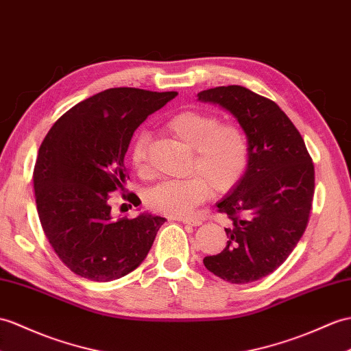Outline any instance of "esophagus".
Returning <instances> with one entry per match:
<instances>
[{
    "instance_id": "obj_1",
    "label": "esophagus",
    "mask_w": 351,
    "mask_h": 351,
    "mask_svg": "<svg viewBox=\"0 0 351 351\" xmlns=\"http://www.w3.org/2000/svg\"><path fill=\"white\" fill-rule=\"evenodd\" d=\"M178 221H181L184 224H190V226H200L202 224L200 219H194V218H181V219H178Z\"/></svg>"
}]
</instances>
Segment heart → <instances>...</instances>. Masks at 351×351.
<instances>
[{
  "mask_svg": "<svg viewBox=\"0 0 351 351\" xmlns=\"http://www.w3.org/2000/svg\"><path fill=\"white\" fill-rule=\"evenodd\" d=\"M179 142L193 149L191 172L185 179H167L146 193V205L158 214L182 218L205 202L213 189L226 193L238 184L248 166L250 146L239 127L221 125L218 117L184 110L167 121ZM132 165L141 176L149 175L148 137L138 136L132 148Z\"/></svg>",
  "mask_w": 351,
  "mask_h": 351,
  "instance_id": "b5f03b06",
  "label": "heart"
}]
</instances>
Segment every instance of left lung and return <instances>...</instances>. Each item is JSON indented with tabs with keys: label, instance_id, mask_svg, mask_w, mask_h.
Returning <instances> with one entry per match:
<instances>
[{
	"label": "left lung",
	"instance_id": "left-lung-1",
	"mask_svg": "<svg viewBox=\"0 0 351 351\" xmlns=\"http://www.w3.org/2000/svg\"><path fill=\"white\" fill-rule=\"evenodd\" d=\"M239 122L250 157L241 181L217 203L233 226L227 247L203 258L209 272L232 284L272 274L306 229L314 195V165L302 136L280 106L239 85L197 94Z\"/></svg>",
	"mask_w": 351,
	"mask_h": 351
}]
</instances>
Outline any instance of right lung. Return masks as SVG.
I'll return each mask as SVG.
<instances>
[{"instance_id": "1", "label": "right lung", "mask_w": 351, "mask_h": 351, "mask_svg": "<svg viewBox=\"0 0 351 351\" xmlns=\"http://www.w3.org/2000/svg\"><path fill=\"white\" fill-rule=\"evenodd\" d=\"M178 93L110 88L73 106L38 149L34 191L46 238L71 272L108 282L148 256L166 218H113L109 194L124 190L133 133Z\"/></svg>"}]
</instances>
